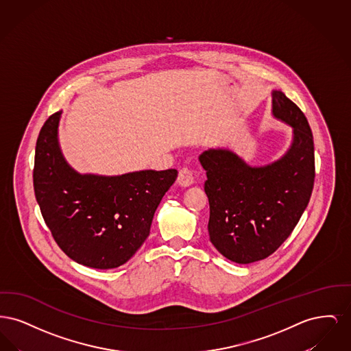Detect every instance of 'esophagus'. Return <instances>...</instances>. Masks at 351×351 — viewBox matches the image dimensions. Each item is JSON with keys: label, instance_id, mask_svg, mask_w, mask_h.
Wrapping results in <instances>:
<instances>
[{"label": "esophagus", "instance_id": "obj_1", "mask_svg": "<svg viewBox=\"0 0 351 351\" xmlns=\"http://www.w3.org/2000/svg\"><path fill=\"white\" fill-rule=\"evenodd\" d=\"M195 182V176L192 169L188 167H184L179 172V178H178V183L182 186H189Z\"/></svg>", "mask_w": 351, "mask_h": 351}]
</instances>
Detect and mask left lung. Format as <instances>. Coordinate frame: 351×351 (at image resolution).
<instances>
[{
	"label": "left lung",
	"instance_id": "left-lung-1",
	"mask_svg": "<svg viewBox=\"0 0 351 351\" xmlns=\"http://www.w3.org/2000/svg\"><path fill=\"white\" fill-rule=\"evenodd\" d=\"M272 116L292 128L283 155L265 166H250L229 149L204 151L209 200L208 232L226 259L247 265L278 250L298 225L313 191L315 146L309 123L282 90H272Z\"/></svg>",
	"mask_w": 351,
	"mask_h": 351
}]
</instances>
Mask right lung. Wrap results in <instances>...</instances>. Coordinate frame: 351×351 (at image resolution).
<instances>
[{
    "mask_svg": "<svg viewBox=\"0 0 351 351\" xmlns=\"http://www.w3.org/2000/svg\"><path fill=\"white\" fill-rule=\"evenodd\" d=\"M60 117L62 110L52 114L36 141V202L53 239L72 261L99 269L119 267L149 237L154 213L178 171L80 173L60 150Z\"/></svg>",
    "mask_w": 351,
    "mask_h": 351,
    "instance_id": "1",
    "label": "right lung"
}]
</instances>
